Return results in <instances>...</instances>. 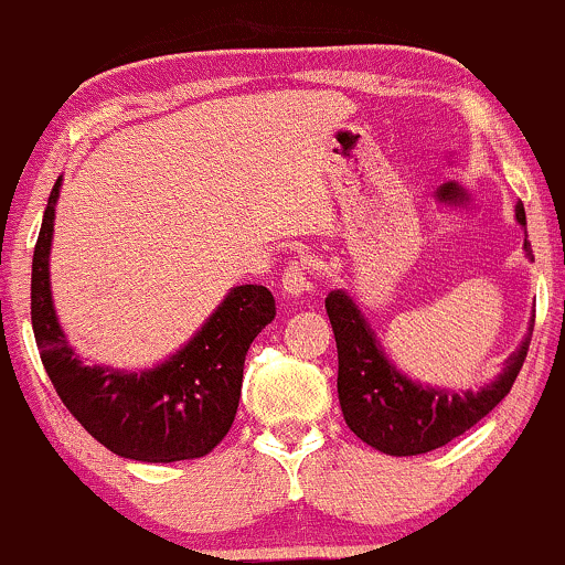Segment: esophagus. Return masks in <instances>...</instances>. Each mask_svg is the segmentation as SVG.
Masks as SVG:
<instances>
[{
    "instance_id": "obj_1",
    "label": "esophagus",
    "mask_w": 565,
    "mask_h": 565,
    "mask_svg": "<svg viewBox=\"0 0 565 565\" xmlns=\"http://www.w3.org/2000/svg\"><path fill=\"white\" fill-rule=\"evenodd\" d=\"M282 290L288 296H301L309 290V266L305 260H290L282 271Z\"/></svg>"
}]
</instances>
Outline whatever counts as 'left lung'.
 <instances>
[{
  "instance_id": "left-lung-1",
  "label": "left lung",
  "mask_w": 565,
  "mask_h": 565,
  "mask_svg": "<svg viewBox=\"0 0 565 565\" xmlns=\"http://www.w3.org/2000/svg\"><path fill=\"white\" fill-rule=\"evenodd\" d=\"M518 221L525 226L523 204H518ZM525 253L533 258L531 242H525ZM326 312L337 337V391L344 420L358 439L398 458L445 447L499 406L523 369L533 333V329L527 331L499 380L477 393H452L406 380L382 353L374 331L348 294L331 290L326 296Z\"/></svg>"
}]
</instances>
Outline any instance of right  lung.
<instances>
[{"label": "right lung", "mask_w": 565, "mask_h": 565, "mask_svg": "<svg viewBox=\"0 0 565 565\" xmlns=\"http://www.w3.org/2000/svg\"><path fill=\"white\" fill-rule=\"evenodd\" d=\"M58 185L62 180L47 196L32 260V329L47 377L75 420L120 458L145 463L202 458L232 428L245 355L275 320V296L264 285H236L204 329L153 372L83 366L58 326L47 280Z\"/></svg>", "instance_id": "1"}]
</instances>
